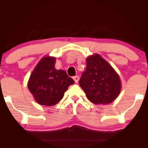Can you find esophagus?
Here are the masks:
<instances>
[{
  "mask_svg": "<svg viewBox=\"0 0 148 148\" xmlns=\"http://www.w3.org/2000/svg\"><path fill=\"white\" fill-rule=\"evenodd\" d=\"M73 79H74L75 82H79V77L78 75H75V76L73 77Z\"/></svg>",
  "mask_w": 148,
  "mask_h": 148,
  "instance_id": "esophagus-1",
  "label": "esophagus"
}]
</instances>
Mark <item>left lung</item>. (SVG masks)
Segmentation results:
<instances>
[{
    "label": "left lung",
    "instance_id": "8db88e82",
    "mask_svg": "<svg viewBox=\"0 0 148 148\" xmlns=\"http://www.w3.org/2000/svg\"><path fill=\"white\" fill-rule=\"evenodd\" d=\"M79 86L88 99L95 104L110 103L121 89L117 73L97 54L86 58V69L80 78Z\"/></svg>",
    "mask_w": 148,
    "mask_h": 148
}]
</instances>
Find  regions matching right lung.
I'll use <instances>...</instances> for the list:
<instances>
[{
  "label": "right lung",
  "mask_w": 148,
  "mask_h": 148,
  "mask_svg": "<svg viewBox=\"0 0 148 148\" xmlns=\"http://www.w3.org/2000/svg\"><path fill=\"white\" fill-rule=\"evenodd\" d=\"M56 58H42L30 76L27 87L41 105L53 106L60 101L74 80L66 71L55 69Z\"/></svg>",
  "instance_id": "1"
}]
</instances>
